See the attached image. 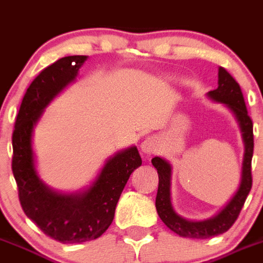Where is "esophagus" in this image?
<instances>
[{
	"mask_svg": "<svg viewBox=\"0 0 263 263\" xmlns=\"http://www.w3.org/2000/svg\"><path fill=\"white\" fill-rule=\"evenodd\" d=\"M141 151L145 154H153L158 151V141H157V137L154 136H148L145 137L143 143H141Z\"/></svg>",
	"mask_w": 263,
	"mask_h": 263,
	"instance_id": "esophagus-1",
	"label": "esophagus"
}]
</instances>
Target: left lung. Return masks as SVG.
Segmentation results:
<instances>
[{"instance_id": "8db88e82", "label": "left lung", "mask_w": 263, "mask_h": 263, "mask_svg": "<svg viewBox=\"0 0 263 263\" xmlns=\"http://www.w3.org/2000/svg\"><path fill=\"white\" fill-rule=\"evenodd\" d=\"M212 100L227 105L236 117L242 132V139L245 144L244 161H242L241 183L237 190L236 195L232 200L218 213L215 217L202 222H191L179 217L173 209L170 200V180H171V166L165 159L154 157L152 159L154 167L158 173V191L156 197V208L159 218L165 223L171 231L178 234L179 236L191 237V239H209L228 231L239 217L244 206L245 200L252 190V157H253L254 139H253V122L248 115L245 106L244 96L239 83L231 76L226 68L219 67L218 72V88L208 93Z\"/></svg>"}]
</instances>
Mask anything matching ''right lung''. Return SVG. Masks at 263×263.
Segmentation results:
<instances>
[{"mask_svg": "<svg viewBox=\"0 0 263 263\" xmlns=\"http://www.w3.org/2000/svg\"><path fill=\"white\" fill-rule=\"evenodd\" d=\"M87 55H70L44 68L29 84L13 132V168L24 214L46 236L80 244L101 236L114 219L118 200L129 175L141 166L136 146L110 158L92 187L80 195H58L39 179L33 163L32 131L44 107L78 75Z\"/></svg>", "mask_w": 263, "mask_h": 263, "instance_id": "obj_1", "label": "right lung"}]
</instances>
